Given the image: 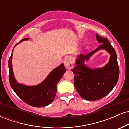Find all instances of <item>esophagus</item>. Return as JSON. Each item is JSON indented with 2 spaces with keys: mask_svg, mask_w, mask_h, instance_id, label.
I'll return each mask as SVG.
<instances>
[{
  "mask_svg": "<svg viewBox=\"0 0 129 129\" xmlns=\"http://www.w3.org/2000/svg\"><path fill=\"white\" fill-rule=\"evenodd\" d=\"M64 64L66 69H72L73 66V61H72V60L70 58H69V57H67L66 59L64 60Z\"/></svg>",
  "mask_w": 129,
  "mask_h": 129,
  "instance_id": "obj_1",
  "label": "esophagus"
}]
</instances>
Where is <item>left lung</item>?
<instances>
[{
    "label": "left lung",
    "instance_id": "left-lung-1",
    "mask_svg": "<svg viewBox=\"0 0 129 129\" xmlns=\"http://www.w3.org/2000/svg\"><path fill=\"white\" fill-rule=\"evenodd\" d=\"M98 42L101 43L96 50L85 56L80 54L76 61V66L72 69L75 74L74 85L82 98L95 101L106 96L112 91L118 82L119 70L116 51L106 38L96 35ZM100 49H106L110 53L111 58L106 66L92 70L83 65L93 54Z\"/></svg>",
    "mask_w": 129,
    "mask_h": 129
}]
</instances>
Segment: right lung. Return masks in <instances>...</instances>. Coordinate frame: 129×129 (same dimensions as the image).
I'll return each instance as SVG.
<instances>
[{"label": "right lung", "instance_id": "obj_1", "mask_svg": "<svg viewBox=\"0 0 129 129\" xmlns=\"http://www.w3.org/2000/svg\"><path fill=\"white\" fill-rule=\"evenodd\" d=\"M28 39V38L22 39L16 45L22 41ZM13 52V50L8 60L9 82L14 92L25 103L33 107H45L51 104L56 96L57 84L66 72L64 64H61L53 70L46 79L39 85L31 87L26 86L19 84L14 78L12 67Z\"/></svg>", "mask_w": 129, "mask_h": 129}]
</instances>
